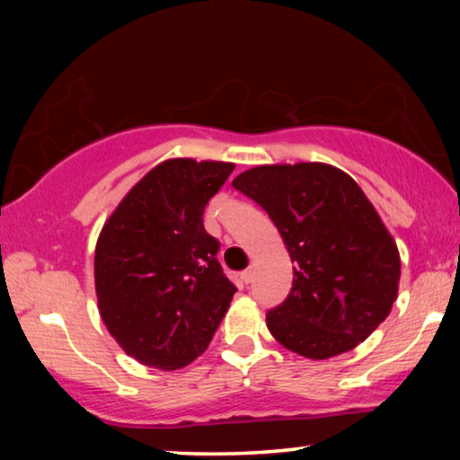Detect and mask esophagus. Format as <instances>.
Wrapping results in <instances>:
<instances>
[{
  "label": "esophagus",
  "mask_w": 460,
  "mask_h": 460,
  "mask_svg": "<svg viewBox=\"0 0 460 460\" xmlns=\"http://www.w3.org/2000/svg\"><path fill=\"white\" fill-rule=\"evenodd\" d=\"M241 279H243V282L244 285H249V282H253V270H244V272L241 274Z\"/></svg>",
  "instance_id": "1"
}]
</instances>
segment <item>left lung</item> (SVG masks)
<instances>
[{
    "mask_svg": "<svg viewBox=\"0 0 460 460\" xmlns=\"http://www.w3.org/2000/svg\"><path fill=\"white\" fill-rule=\"evenodd\" d=\"M232 186L268 213L293 261L291 293L266 314L276 341L326 360L354 349L389 316L398 247L348 173L324 163L261 165Z\"/></svg>",
    "mask_w": 460,
    "mask_h": 460,
    "instance_id": "1",
    "label": "left lung"
}]
</instances>
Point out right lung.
Masks as SVG:
<instances>
[{"label":"right lung","instance_id":"obj_1","mask_svg":"<svg viewBox=\"0 0 460 460\" xmlns=\"http://www.w3.org/2000/svg\"><path fill=\"white\" fill-rule=\"evenodd\" d=\"M234 165L169 159L131 188L98 236V310L125 354L178 370L203 354L236 287L203 211Z\"/></svg>","mask_w":460,"mask_h":460}]
</instances>
